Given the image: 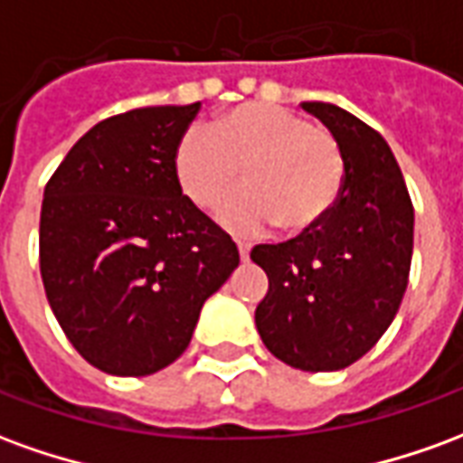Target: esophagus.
I'll return each mask as SVG.
<instances>
[{"mask_svg": "<svg viewBox=\"0 0 463 463\" xmlns=\"http://www.w3.org/2000/svg\"><path fill=\"white\" fill-rule=\"evenodd\" d=\"M238 252H241V260L248 262V258H250V245L248 242H238Z\"/></svg>", "mask_w": 463, "mask_h": 463, "instance_id": "obj_1", "label": "esophagus"}]
</instances>
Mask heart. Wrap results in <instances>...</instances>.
<instances>
[{"label":"heart","instance_id":"obj_1","mask_svg":"<svg viewBox=\"0 0 463 463\" xmlns=\"http://www.w3.org/2000/svg\"><path fill=\"white\" fill-rule=\"evenodd\" d=\"M173 171L185 198L203 211L242 173L248 185L218 208L231 232L258 235L278 222L288 235H305L337 205L345 163L335 136L305 116L275 104H241L215 116L211 131L183 133Z\"/></svg>","mask_w":463,"mask_h":463}]
</instances>
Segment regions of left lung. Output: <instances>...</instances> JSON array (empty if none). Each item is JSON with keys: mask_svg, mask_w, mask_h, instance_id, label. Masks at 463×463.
Masks as SVG:
<instances>
[{"mask_svg": "<svg viewBox=\"0 0 463 463\" xmlns=\"http://www.w3.org/2000/svg\"><path fill=\"white\" fill-rule=\"evenodd\" d=\"M302 109L340 146L345 178L320 228L250 258L268 275L255 325L272 354L302 372L364 357L394 320L409 280L414 208L397 158L367 123L325 101Z\"/></svg>", "mask_w": 463, "mask_h": 463, "instance_id": "obj_1", "label": "left lung"}]
</instances>
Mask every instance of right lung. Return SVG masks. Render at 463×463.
Masks as SVG:
<instances>
[{
    "label": "right lung",
    "mask_w": 463,
    "mask_h": 463,
    "mask_svg": "<svg viewBox=\"0 0 463 463\" xmlns=\"http://www.w3.org/2000/svg\"><path fill=\"white\" fill-rule=\"evenodd\" d=\"M198 109L148 106L96 123L46 183V300L76 352L106 374L146 377L175 362L203 302L241 262L173 171Z\"/></svg>",
    "instance_id": "1"
}]
</instances>
